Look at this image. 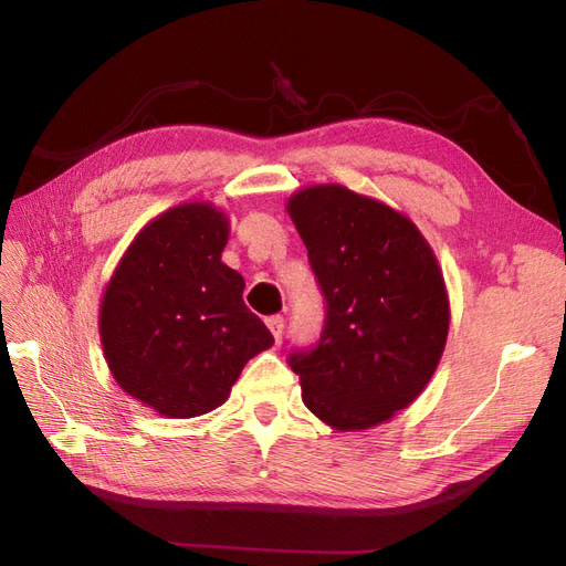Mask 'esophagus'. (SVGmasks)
I'll return each instance as SVG.
<instances>
[{
    "mask_svg": "<svg viewBox=\"0 0 566 566\" xmlns=\"http://www.w3.org/2000/svg\"><path fill=\"white\" fill-rule=\"evenodd\" d=\"M266 325H269V331H271L273 339L281 342V337H283V328H285V321H283V316H269V318H266Z\"/></svg>",
    "mask_w": 566,
    "mask_h": 566,
    "instance_id": "1",
    "label": "esophagus"
}]
</instances>
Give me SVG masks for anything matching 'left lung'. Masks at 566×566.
Listing matches in <instances>:
<instances>
[{
  "mask_svg": "<svg viewBox=\"0 0 566 566\" xmlns=\"http://www.w3.org/2000/svg\"><path fill=\"white\" fill-rule=\"evenodd\" d=\"M325 300L316 345L293 352L302 401L333 430L356 432L418 399L449 335V293L418 227L339 184L287 200Z\"/></svg>",
  "mask_w": 566,
  "mask_h": 566,
  "instance_id": "obj_1",
  "label": "left lung"
}]
</instances>
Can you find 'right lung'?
<instances>
[{"label":"right lung","mask_w":566,"mask_h":566,"mask_svg":"<svg viewBox=\"0 0 566 566\" xmlns=\"http://www.w3.org/2000/svg\"><path fill=\"white\" fill-rule=\"evenodd\" d=\"M227 241L214 205H177L136 233L101 300L113 378L165 418L224 403L243 366L273 345L243 302V276L221 262Z\"/></svg>","instance_id":"right-lung-1"}]
</instances>
